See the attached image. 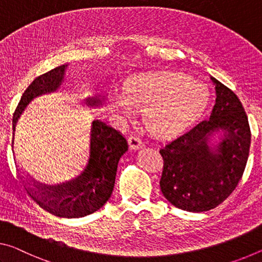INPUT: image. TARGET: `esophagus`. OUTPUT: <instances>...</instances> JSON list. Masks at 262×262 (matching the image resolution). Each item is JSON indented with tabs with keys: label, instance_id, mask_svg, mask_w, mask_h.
Listing matches in <instances>:
<instances>
[{
	"label": "esophagus",
	"instance_id": "1",
	"mask_svg": "<svg viewBox=\"0 0 262 262\" xmlns=\"http://www.w3.org/2000/svg\"><path fill=\"white\" fill-rule=\"evenodd\" d=\"M128 144H130V147L132 149H139L145 146L144 141L141 140L139 137H135V136H131L130 138H128Z\"/></svg>",
	"mask_w": 262,
	"mask_h": 262
}]
</instances>
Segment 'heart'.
Instances as JSON below:
<instances>
[{
    "mask_svg": "<svg viewBox=\"0 0 262 262\" xmlns=\"http://www.w3.org/2000/svg\"><path fill=\"white\" fill-rule=\"evenodd\" d=\"M209 92L200 81L171 71L140 73L127 81L124 96L113 105L125 117L135 108L145 110V121L154 135L171 138L183 134L207 109Z\"/></svg>",
    "mask_w": 262,
    "mask_h": 262,
    "instance_id": "1",
    "label": "heart"
}]
</instances>
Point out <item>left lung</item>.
<instances>
[{
	"label": "left lung",
	"mask_w": 262,
	"mask_h": 262,
	"mask_svg": "<svg viewBox=\"0 0 262 262\" xmlns=\"http://www.w3.org/2000/svg\"><path fill=\"white\" fill-rule=\"evenodd\" d=\"M216 104L208 121L160 149L164 169L160 189L169 202L190 212L216 208L228 199L245 170L251 146V130L237 95L215 78ZM222 130L216 148L209 137Z\"/></svg>",
	"instance_id": "left-lung-1"
}]
</instances>
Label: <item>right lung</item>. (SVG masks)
Returning a JSON list of instances; mask_svg holds the SVG:
<instances>
[{
  "instance_id": "obj_1",
  "label": "right lung",
  "mask_w": 262,
  "mask_h": 262,
  "mask_svg": "<svg viewBox=\"0 0 262 262\" xmlns=\"http://www.w3.org/2000/svg\"><path fill=\"white\" fill-rule=\"evenodd\" d=\"M67 65L58 66L34 79L24 92L12 117V141L20 115L34 96L57 91L63 80ZM96 98H88V103H96ZM127 151L124 137L98 119L89 125L87 143L78 175L71 181L58 186H42L29 180L20 173L15 159L17 171L24 183L25 190L39 207L58 217L79 218L97 211L113 194L118 161Z\"/></svg>"
}]
</instances>
